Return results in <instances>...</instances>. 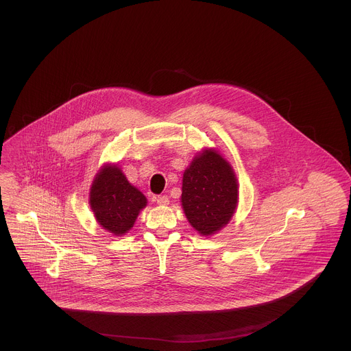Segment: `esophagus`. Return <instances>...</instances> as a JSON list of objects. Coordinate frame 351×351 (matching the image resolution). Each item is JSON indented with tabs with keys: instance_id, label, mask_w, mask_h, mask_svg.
<instances>
[{
	"instance_id": "obj_1",
	"label": "esophagus",
	"mask_w": 351,
	"mask_h": 351,
	"mask_svg": "<svg viewBox=\"0 0 351 351\" xmlns=\"http://www.w3.org/2000/svg\"><path fill=\"white\" fill-rule=\"evenodd\" d=\"M155 201H156L159 205H168V204H169L168 196H156Z\"/></svg>"
}]
</instances>
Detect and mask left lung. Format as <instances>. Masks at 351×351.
I'll list each match as a JSON object with an SVG mask.
<instances>
[{
	"mask_svg": "<svg viewBox=\"0 0 351 351\" xmlns=\"http://www.w3.org/2000/svg\"><path fill=\"white\" fill-rule=\"evenodd\" d=\"M182 191L185 217L201 235L217 233L233 217L238 183L218 151L208 149L193 158L184 171Z\"/></svg>",
	"mask_w": 351,
	"mask_h": 351,
	"instance_id": "left-lung-1",
	"label": "left lung"
}]
</instances>
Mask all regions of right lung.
<instances>
[{"mask_svg":"<svg viewBox=\"0 0 351 351\" xmlns=\"http://www.w3.org/2000/svg\"><path fill=\"white\" fill-rule=\"evenodd\" d=\"M89 204L97 222L105 230L123 235L133 228L147 200L141 191L128 182L121 168L106 165L92 183Z\"/></svg>","mask_w":351,"mask_h":351,"instance_id":"1","label":"right lung"}]
</instances>
